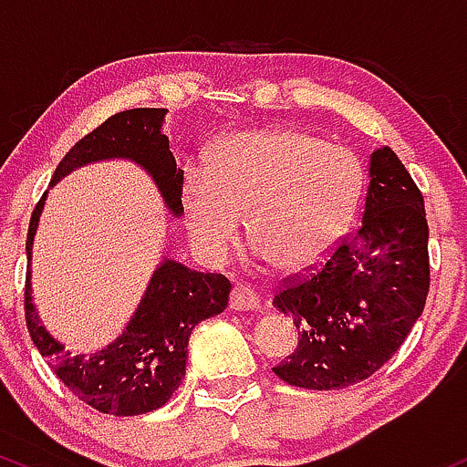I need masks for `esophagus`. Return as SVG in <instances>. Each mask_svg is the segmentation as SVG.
Segmentation results:
<instances>
[{"label":"esophagus","instance_id":"1","mask_svg":"<svg viewBox=\"0 0 467 467\" xmlns=\"http://www.w3.org/2000/svg\"><path fill=\"white\" fill-rule=\"evenodd\" d=\"M229 308H232V311H258V296L243 285L234 286L232 296H229Z\"/></svg>","mask_w":467,"mask_h":467}]
</instances>
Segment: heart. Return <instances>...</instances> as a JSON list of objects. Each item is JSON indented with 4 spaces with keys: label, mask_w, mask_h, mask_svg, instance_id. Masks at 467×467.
<instances>
[{
    "label": "heart",
    "mask_w": 467,
    "mask_h": 467,
    "mask_svg": "<svg viewBox=\"0 0 467 467\" xmlns=\"http://www.w3.org/2000/svg\"><path fill=\"white\" fill-rule=\"evenodd\" d=\"M364 167L350 148L296 128L254 130L223 139L207 174L187 170L181 213L192 244L220 262L249 244L285 274L308 269L344 238L364 193Z\"/></svg>",
    "instance_id": "heart-1"
}]
</instances>
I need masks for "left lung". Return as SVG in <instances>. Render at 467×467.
Segmentation results:
<instances>
[{
	"instance_id": "1",
	"label": "left lung",
	"mask_w": 467,
	"mask_h": 467,
	"mask_svg": "<svg viewBox=\"0 0 467 467\" xmlns=\"http://www.w3.org/2000/svg\"><path fill=\"white\" fill-rule=\"evenodd\" d=\"M428 289L423 193L384 145L370 154L361 227L344 235L324 265L277 286L274 306L296 324L297 347L274 373L308 390L368 379L415 327Z\"/></svg>"
}]
</instances>
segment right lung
<instances>
[{"label":"right lung","instance_id":"add662e5","mask_svg":"<svg viewBox=\"0 0 467 467\" xmlns=\"http://www.w3.org/2000/svg\"><path fill=\"white\" fill-rule=\"evenodd\" d=\"M163 117V108H134L103 120L67 151L52 174V182L92 161L132 159L151 174L163 193L165 205L178 216L182 170H176L170 140L161 132ZM44 201L46 193L30 216L26 238L28 260ZM229 291L232 282L223 274H198L174 260H165L151 275L143 302L125 333L90 358H72L36 317L30 297L28 266L24 289L26 327L41 358L48 359L50 368L77 400L106 415H145L165 406L181 386L193 327L223 313L227 308Z\"/></svg>","mask_w":467,"mask_h":467}]
</instances>
